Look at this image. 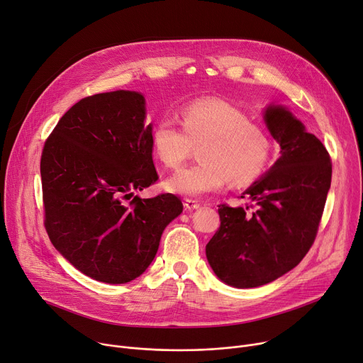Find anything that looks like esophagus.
I'll return each mask as SVG.
<instances>
[{
  "mask_svg": "<svg viewBox=\"0 0 363 363\" xmlns=\"http://www.w3.org/2000/svg\"><path fill=\"white\" fill-rule=\"evenodd\" d=\"M184 206H186L187 211H193V209H198L201 206V203L198 201L187 198V199H184Z\"/></svg>",
  "mask_w": 363,
  "mask_h": 363,
  "instance_id": "1",
  "label": "esophagus"
}]
</instances>
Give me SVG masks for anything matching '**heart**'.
<instances>
[{
    "label": "heart",
    "mask_w": 363,
    "mask_h": 363,
    "mask_svg": "<svg viewBox=\"0 0 363 363\" xmlns=\"http://www.w3.org/2000/svg\"><path fill=\"white\" fill-rule=\"evenodd\" d=\"M179 128L161 118L151 129V147L167 169H177L198 148L199 162L184 167L165 182L186 196L219 190L227 182L242 187L257 180L272 160L273 141L264 126L220 99L194 100L180 110Z\"/></svg>",
    "instance_id": "heart-1"
}]
</instances>
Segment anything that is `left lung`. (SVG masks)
<instances>
[{
  "label": "left lung",
  "mask_w": 363,
  "mask_h": 363,
  "mask_svg": "<svg viewBox=\"0 0 363 363\" xmlns=\"http://www.w3.org/2000/svg\"><path fill=\"white\" fill-rule=\"evenodd\" d=\"M264 122L281 147L273 167L245 191L250 206L219 205L220 227L206 257L222 282L256 288L292 270L311 248L331 184V160L320 139L282 106ZM241 196V198H244Z\"/></svg>",
  "instance_id": "1"
}]
</instances>
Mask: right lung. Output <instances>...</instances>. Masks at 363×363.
<instances>
[{
	"mask_svg": "<svg viewBox=\"0 0 363 363\" xmlns=\"http://www.w3.org/2000/svg\"><path fill=\"white\" fill-rule=\"evenodd\" d=\"M151 129L144 96L119 90L75 103L45 143L46 233L75 269L99 282L119 285L141 276L164 228L183 211L172 193L131 198L158 180Z\"/></svg>",
	"mask_w": 363,
	"mask_h": 363,
	"instance_id": "right-lung-1",
	"label": "right lung"
}]
</instances>
